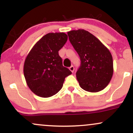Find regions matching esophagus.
Masks as SVG:
<instances>
[{"label":"esophagus","instance_id":"34e87169","mask_svg":"<svg viewBox=\"0 0 133 133\" xmlns=\"http://www.w3.org/2000/svg\"><path fill=\"white\" fill-rule=\"evenodd\" d=\"M69 70L72 72H74V66H73V65H71V66L69 68Z\"/></svg>","mask_w":133,"mask_h":133}]
</instances>
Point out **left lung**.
I'll return each instance as SVG.
<instances>
[{
	"mask_svg": "<svg viewBox=\"0 0 133 133\" xmlns=\"http://www.w3.org/2000/svg\"><path fill=\"white\" fill-rule=\"evenodd\" d=\"M68 35L81 61L76 72L79 86L91 92L103 90L113 74V61L110 51L87 30H71Z\"/></svg>",
	"mask_w": 133,
	"mask_h": 133,
	"instance_id": "obj_1",
	"label": "left lung"
}]
</instances>
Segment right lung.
Wrapping results in <instances>:
<instances>
[{"label": "right lung", "mask_w": 133, "mask_h": 133, "mask_svg": "<svg viewBox=\"0 0 133 133\" xmlns=\"http://www.w3.org/2000/svg\"><path fill=\"white\" fill-rule=\"evenodd\" d=\"M68 41L64 32L49 33L34 45L25 58L24 74L27 84L35 94L49 97L59 92L65 78L72 74L63 66L59 50Z\"/></svg>", "instance_id": "right-lung-1"}]
</instances>
